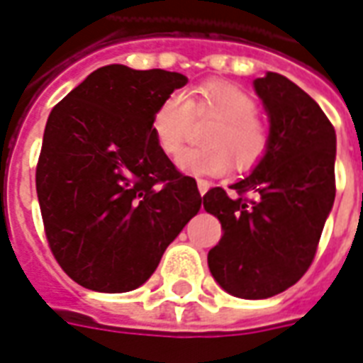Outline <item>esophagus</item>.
I'll return each instance as SVG.
<instances>
[{
  "label": "esophagus",
  "mask_w": 363,
  "mask_h": 363,
  "mask_svg": "<svg viewBox=\"0 0 363 363\" xmlns=\"http://www.w3.org/2000/svg\"><path fill=\"white\" fill-rule=\"evenodd\" d=\"M196 184H198V190H200V194H206V192H208L209 190V186H211V182L209 181H206V179H198V181H196Z\"/></svg>",
  "instance_id": "esophagus-1"
}]
</instances>
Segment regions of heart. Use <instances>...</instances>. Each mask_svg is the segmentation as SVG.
Instances as JSON below:
<instances>
[{
  "instance_id": "obj_1",
  "label": "heart",
  "mask_w": 363,
  "mask_h": 363,
  "mask_svg": "<svg viewBox=\"0 0 363 363\" xmlns=\"http://www.w3.org/2000/svg\"><path fill=\"white\" fill-rule=\"evenodd\" d=\"M217 115L208 128L209 146L184 150L177 157V167L194 177H217L227 173L235 160L236 167L250 169L262 160L269 144V134L256 117V99L244 88L230 82H209L196 90V98L184 90H173L161 99L152 115V136L161 152L173 157L192 130L194 117Z\"/></svg>"
}]
</instances>
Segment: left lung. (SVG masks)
<instances>
[{"label": "left lung", "mask_w": 363, "mask_h": 363, "mask_svg": "<svg viewBox=\"0 0 363 363\" xmlns=\"http://www.w3.org/2000/svg\"><path fill=\"white\" fill-rule=\"evenodd\" d=\"M269 119V144L248 177L208 190L203 209L223 236L208 265L236 298H271L300 281L313 262L335 202L337 134L321 107L279 72L254 80ZM254 191L256 201L243 194Z\"/></svg>", "instance_id": "8db88e82"}]
</instances>
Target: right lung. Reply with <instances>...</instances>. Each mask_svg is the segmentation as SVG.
<instances>
[{
  "label": "right lung",
  "mask_w": 363,
  "mask_h": 363,
  "mask_svg": "<svg viewBox=\"0 0 363 363\" xmlns=\"http://www.w3.org/2000/svg\"><path fill=\"white\" fill-rule=\"evenodd\" d=\"M186 82L163 69L99 67L48 117L36 192L53 256L80 286L138 289L202 208L196 181L150 128L161 99Z\"/></svg>",
  "instance_id": "obj_1"
}]
</instances>
